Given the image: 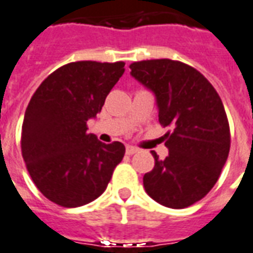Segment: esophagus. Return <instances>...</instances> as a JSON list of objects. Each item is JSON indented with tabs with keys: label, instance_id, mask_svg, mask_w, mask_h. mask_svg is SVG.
<instances>
[{
	"label": "esophagus",
	"instance_id": "34e87169",
	"mask_svg": "<svg viewBox=\"0 0 253 253\" xmlns=\"http://www.w3.org/2000/svg\"><path fill=\"white\" fill-rule=\"evenodd\" d=\"M138 152V148H135V146H131V145H128L126 148V153L127 155H134V153H137Z\"/></svg>",
	"mask_w": 253,
	"mask_h": 253
}]
</instances>
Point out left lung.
I'll return each instance as SVG.
<instances>
[{
    "label": "left lung",
    "mask_w": 253,
    "mask_h": 253,
    "mask_svg": "<svg viewBox=\"0 0 253 253\" xmlns=\"http://www.w3.org/2000/svg\"><path fill=\"white\" fill-rule=\"evenodd\" d=\"M131 75L156 94L169 156L144 175L146 193L169 208H186L206 197L230 151V127L218 91L201 72L182 61L142 60Z\"/></svg>",
    "instance_id": "1"
}]
</instances>
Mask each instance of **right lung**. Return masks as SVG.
<instances>
[{
  "instance_id": "obj_1",
  "label": "right lung",
  "mask_w": 253,
  "mask_h": 253,
  "mask_svg": "<svg viewBox=\"0 0 253 253\" xmlns=\"http://www.w3.org/2000/svg\"><path fill=\"white\" fill-rule=\"evenodd\" d=\"M125 63L75 61L53 71L28 102L22 126V156L31 179L47 200L74 208L104 193L125 145L102 144L87 134Z\"/></svg>"
}]
</instances>
